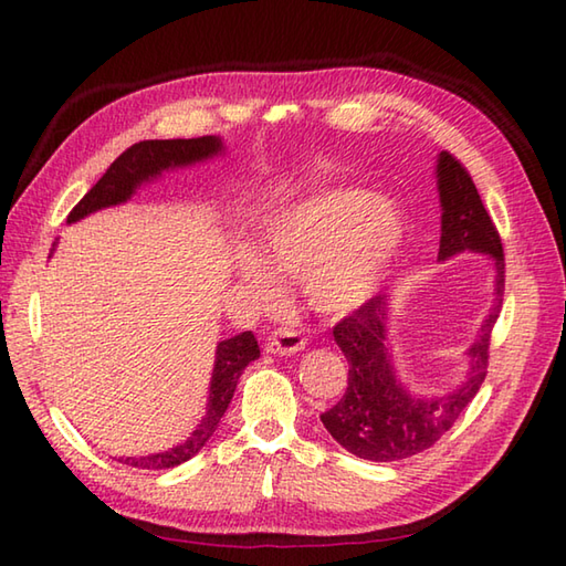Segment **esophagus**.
I'll return each mask as SVG.
<instances>
[{
    "label": "esophagus",
    "instance_id": "34e87169",
    "mask_svg": "<svg viewBox=\"0 0 566 566\" xmlns=\"http://www.w3.org/2000/svg\"><path fill=\"white\" fill-rule=\"evenodd\" d=\"M306 338L298 331L292 328H276L270 333L268 343H264V350L272 355H294L298 350H304Z\"/></svg>",
    "mask_w": 566,
    "mask_h": 566
}]
</instances>
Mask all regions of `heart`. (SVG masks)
Returning a JSON list of instances; mask_svg holds the SVG:
<instances>
[{"label": "heart", "instance_id": "b5f03b06", "mask_svg": "<svg viewBox=\"0 0 566 566\" xmlns=\"http://www.w3.org/2000/svg\"><path fill=\"white\" fill-rule=\"evenodd\" d=\"M406 238L408 221L394 203L359 189L321 191L274 216L243 280L272 302L276 276H296L321 314L343 316L379 294Z\"/></svg>", "mask_w": 566, "mask_h": 566}]
</instances>
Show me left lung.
<instances>
[{
    "instance_id": "8db88e82",
    "label": "left lung",
    "mask_w": 566,
    "mask_h": 566,
    "mask_svg": "<svg viewBox=\"0 0 566 566\" xmlns=\"http://www.w3.org/2000/svg\"><path fill=\"white\" fill-rule=\"evenodd\" d=\"M438 189L442 203L438 258H452L462 250L486 252L494 258L496 304L484 321L479 340L469 347L472 371L467 381L440 399H413L396 381L387 350V298L381 294L335 323L333 338L350 369L343 399L328 408L321 420L347 452L363 460L394 462L432 448L464 413L486 377L491 331L499 321L506 286L503 243L467 167L450 153H440Z\"/></svg>"
}]
</instances>
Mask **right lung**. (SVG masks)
<instances>
[{"mask_svg": "<svg viewBox=\"0 0 566 566\" xmlns=\"http://www.w3.org/2000/svg\"><path fill=\"white\" fill-rule=\"evenodd\" d=\"M219 150H221V140L213 136L134 143V146L118 155L109 170L102 175L99 182L77 201V207L67 213V223L77 221L82 216H87L97 209L114 207V203L126 201L130 195H134V189L140 182H146V179H150L153 175H160L163 170H167V167L197 163ZM258 357H260V347L252 331L238 333L233 338L221 340L219 350H216L207 418H203L199 428L191 432V438L167 452L148 454V457H126L122 462L138 469H170L191 460V457H195L213 436L216 426H219L228 403L233 399L235 384L240 375H243V369Z\"/></svg>", "mask_w": 566, "mask_h": 566, "instance_id": "obj_1", "label": "right lung"}]
</instances>
